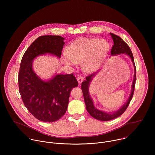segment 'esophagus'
Listing matches in <instances>:
<instances>
[{
	"label": "esophagus",
	"instance_id": "obj_1",
	"mask_svg": "<svg viewBox=\"0 0 155 155\" xmlns=\"http://www.w3.org/2000/svg\"><path fill=\"white\" fill-rule=\"evenodd\" d=\"M77 81H78V84H81V83L83 82V81L84 80V78H83V77H82L81 76H78V77H77Z\"/></svg>",
	"mask_w": 155,
	"mask_h": 155
}]
</instances>
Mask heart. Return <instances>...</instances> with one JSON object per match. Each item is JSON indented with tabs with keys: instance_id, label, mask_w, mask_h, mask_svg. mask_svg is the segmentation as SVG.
Listing matches in <instances>:
<instances>
[{
	"instance_id": "b5f03b06",
	"label": "heart",
	"mask_w": 155,
	"mask_h": 155,
	"mask_svg": "<svg viewBox=\"0 0 155 155\" xmlns=\"http://www.w3.org/2000/svg\"><path fill=\"white\" fill-rule=\"evenodd\" d=\"M109 50L105 40L93 37H81L72 41L68 47V54L62 56V62L68 67L81 63L82 71L91 74L98 70L104 61Z\"/></svg>"
}]
</instances>
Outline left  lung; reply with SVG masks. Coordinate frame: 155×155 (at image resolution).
I'll return each mask as SVG.
<instances>
[{"label": "left lung", "instance_id": "obj_1", "mask_svg": "<svg viewBox=\"0 0 155 155\" xmlns=\"http://www.w3.org/2000/svg\"><path fill=\"white\" fill-rule=\"evenodd\" d=\"M110 34L112 36V38L114 41V45L111 50V55L116 56L120 54H124L128 56L131 59L132 64H133L134 69V75L133 81H132V83L130 94L129 95L128 99L125 102V104H124V105H123L118 110L113 112H106L97 108L94 106L93 101L90 94L89 87H90V83L92 81L93 78L97 75V72L93 74L90 76H87L86 78V80L82 82L81 90L83 91L84 101L85 102L86 108L87 112L89 113L90 115L93 117L94 118L100 121H110V120H114L115 118H117V117H120L124 112V111L127 108L132 98V96H133L134 91V87H135V81L136 79V66H135L134 61V57H133V55H132V53L131 52L129 47L127 45L126 43L124 42L122 40V38L119 36L115 35L112 33H110Z\"/></svg>", "mask_w": 155, "mask_h": 155}]
</instances>
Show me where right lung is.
<instances>
[{"label":"right lung","instance_id":"add662e5","mask_svg":"<svg viewBox=\"0 0 155 155\" xmlns=\"http://www.w3.org/2000/svg\"><path fill=\"white\" fill-rule=\"evenodd\" d=\"M65 38L59 35H42L27 49L22 58L19 75V91L25 107L37 119L54 122L66 112L71 92L78 84L71 74H55L44 80L33 70V61L41 55L60 58Z\"/></svg>","mask_w":155,"mask_h":155}]
</instances>
